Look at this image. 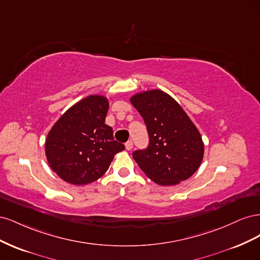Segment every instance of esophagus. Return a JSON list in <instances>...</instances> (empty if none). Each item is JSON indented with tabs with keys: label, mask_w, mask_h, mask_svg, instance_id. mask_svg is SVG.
<instances>
[{
	"label": "esophagus",
	"mask_w": 260,
	"mask_h": 260,
	"mask_svg": "<svg viewBox=\"0 0 260 260\" xmlns=\"http://www.w3.org/2000/svg\"><path fill=\"white\" fill-rule=\"evenodd\" d=\"M124 145H125V149H127V151H131V149L133 148V142H132V141H128V142L125 143Z\"/></svg>",
	"instance_id": "34e87169"
}]
</instances>
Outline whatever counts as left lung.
Returning a JSON list of instances; mask_svg holds the SVG:
<instances>
[{"mask_svg": "<svg viewBox=\"0 0 260 260\" xmlns=\"http://www.w3.org/2000/svg\"><path fill=\"white\" fill-rule=\"evenodd\" d=\"M130 103L143 117L149 136L148 147L132 155L139 167L162 186L192 177L202 164L204 142L184 109L158 89L136 93Z\"/></svg>", "mask_w": 260, "mask_h": 260, "instance_id": "left-lung-1", "label": "left lung"}]
</instances>
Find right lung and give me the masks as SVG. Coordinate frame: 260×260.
I'll use <instances>...</instances> for the list:
<instances>
[{
  "mask_svg": "<svg viewBox=\"0 0 260 260\" xmlns=\"http://www.w3.org/2000/svg\"><path fill=\"white\" fill-rule=\"evenodd\" d=\"M108 99L92 94L62 114L45 139V156L56 175L74 185L93 182L103 176L124 145L114 140L105 124Z\"/></svg>",
  "mask_w": 260,
  "mask_h": 260,
  "instance_id": "add662e5",
  "label": "right lung"
}]
</instances>
